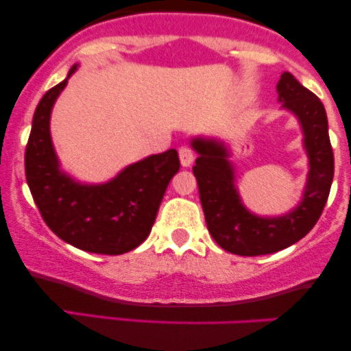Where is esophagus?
I'll use <instances>...</instances> for the list:
<instances>
[{"label": "esophagus", "instance_id": "34e87169", "mask_svg": "<svg viewBox=\"0 0 351 351\" xmlns=\"http://www.w3.org/2000/svg\"><path fill=\"white\" fill-rule=\"evenodd\" d=\"M180 162L183 167H189L193 162H195V152L189 147H181L180 148Z\"/></svg>", "mask_w": 351, "mask_h": 351}]
</instances>
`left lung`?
I'll list each match as a JSON object with an SVG mask.
<instances>
[{"label": "left lung", "instance_id": "left-lung-1", "mask_svg": "<svg viewBox=\"0 0 351 351\" xmlns=\"http://www.w3.org/2000/svg\"><path fill=\"white\" fill-rule=\"evenodd\" d=\"M277 92L279 99L284 100V107L299 117L310 158L304 201L291 215L277 219L251 215L237 196L226 148L213 140L193 142V148L199 153L193 173L198 183L208 231L224 251L237 256L272 254L307 236L320 219L333 181L335 162L324 104L291 72L280 75Z\"/></svg>", "mask_w": 351, "mask_h": 351}]
</instances>
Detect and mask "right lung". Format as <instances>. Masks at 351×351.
<instances>
[{"mask_svg":"<svg viewBox=\"0 0 351 351\" xmlns=\"http://www.w3.org/2000/svg\"><path fill=\"white\" fill-rule=\"evenodd\" d=\"M66 84L67 79L49 88L36 107L24 153L27 186L56 236L82 251L119 256L150 234L168 183L180 170L178 152L148 156L107 184L74 183L59 171L49 135L51 108Z\"/></svg>","mask_w":351,"mask_h":351,"instance_id":"add662e5","label":"right lung"}]
</instances>
